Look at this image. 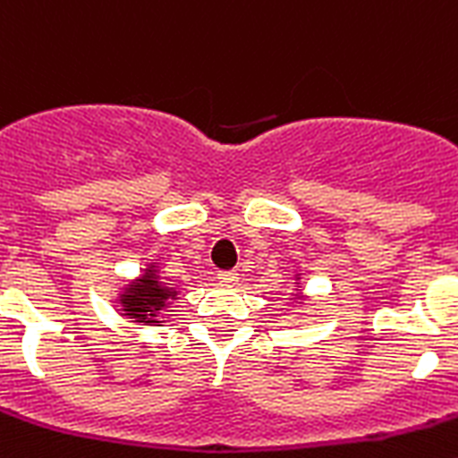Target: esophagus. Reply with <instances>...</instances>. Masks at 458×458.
<instances>
[{"label":"esophagus","mask_w":458,"mask_h":458,"mask_svg":"<svg viewBox=\"0 0 458 458\" xmlns=\"http://www.w3.org/2000/svg\"><path fill=\"white\" fill-rule=\"evenodd\" d=\"M217 279H220L222 284H236L238 273H236V270H222V273L217 275Z\"/></svg>","instance_id":"obj_1"}]
</instances>
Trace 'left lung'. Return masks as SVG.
<instances>
[{
	"label": "left lung",
	"instance_id": "obj_1",
	"mask_svg": "<svg viewBox=\"0 0 458 458\" xmlns=\"http://www.w3.org/2000/svg\"><path fill=\"white\" fill-rule=\"evenodd\" d=\"M295 284H301V275H295ZM302 289H295V295H298V298H302Z\"/></svg>",
	"mask_w": 458,
	"mask_h": 458
}]
</instances>
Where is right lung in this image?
<instances>
[{
	"label": "right lung",
	"instance_id": "obj_1",
	"mask_svg": "<svg viewBox=\"0 0 458 458\" xmlns=\"http://www.w3.org/2000/svg\"><path fill=\"white\" fill-rule=\"evenodd\" d=\"M179 301V289L165 284L156 264H148L140 277L131 279L119 293L121 317L131 318L141 326H160L165 323L163 311Z\"/></svg>",
	"mask_w": 458,
	"mask_h": 458
}]
</instances>
